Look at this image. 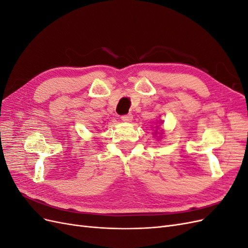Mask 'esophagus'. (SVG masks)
Here are the masks:
<instances>
[{"instance_id":"obj_1","label":"esophagus","mask_w":248,"mask_h":248,"mask_svg":"<svg viewBox=\"0 0 248 248\" xmlns=\"http://www.w3.org/2000/svg\"><path fill=\"white\" fill-rule=\"evenodd\" d=\"M132 115L131 114H127V115H123L122 117H121V119L123 120L124 122H130L131 120H132Z\"/></svg>"}]
</instances>
